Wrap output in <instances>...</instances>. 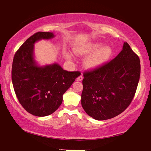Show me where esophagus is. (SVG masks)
<instances>
[{"instance_id":"obj_1","label":"esophagus","mask_w":151,"mask_h":151,"mask_svg":"<svg viewBox=\"0 0 151 151\" xmlns=\"http://www.w3.org/2000/svg\"><path fill=\"white\" fill-rule=\"evenodd\" d=\"M82 79H83V76L80 75L79 77H78V78H77L76 80L78 81H82Z\"/></svg>"}]
</instances>
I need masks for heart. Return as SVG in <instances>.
<instances>
[{"instance_id":"b5f03b06","label":"heart","mask_w":151,"mask_h":151,"mask_svg":"<svg viewBox=\"0 0 151 151\" xmlns=\"http://www.w3.org/2000/svg\"><path fill=\"white\" fill-rule=\"evenodd\" d=\"M101 42H93L81 44L76 47L73 50L79 56H85L90 54L85 59L83 65L88 70H96L104 66L109 62L113 56L114 51L110 47H103ZM68 59L72 56L68 52L65 54Z\"/></svg>"}]
</instances>
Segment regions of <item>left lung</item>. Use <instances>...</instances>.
<instances>
[{
    "label": "left lung",
    "mask_w": 151,
    "mask_h": 151,
    "mask_svg": "<svg viewBox=\"0 0 151 151\" xmlns=\"http://www.w3.org/2000/svg\"><path fill=\"white\" fill-rule=\"evenodd\" d=\"M141 73L140 60L125 42L118 55L104 66L85 72L81 105L96 120L112 118L132 102Z\"/></svg>",
    "instance_id": "1"
}]
</instances>
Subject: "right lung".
Masks as SVG:
<instances>
[{
	"label": "right lung",
	"instance_id": "1",
	"mask_svg": "<svg viewBox=\"0 0 151 151\" xmlns=\"http://www.w3.org/2000/svg\"><path fill=\"white\" fill-rule=\"evenodd\" d=\"M54 37L51 32L33 34L17 50L12 62V81L17 98L27 112L39 117L58 109L64 93L79 76L78 72H68L57 63L40 66L35 60L34 44Z\"/></svg>",
	"mask_w": 151,
	"mask_h": 151
}]
</instances>
